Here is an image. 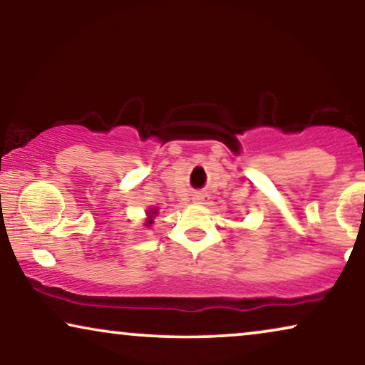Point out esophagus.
<instances>
[{"mask_svg":"<svg viewBox=\"0 0 365 365\" xmlns=\"http://www.w3.org/2000/svg\"><path fill=\"white\" fill-rule=\"evenodd\" d=\"M206 194H194V201L196 202H204L206 201Z\"/></svg>","mask_w":365,"mask_h":365,"instance_id":"esophagus-1","label":"esophagus"}]
</instances>
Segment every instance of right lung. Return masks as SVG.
I'll return each mask as SVG.
<instances>
[{"mask_svg": "<svg viewBox=\"0 0 365 365\" xmlns=\"http://www.w3.org/2000/svg\"><path fill=\"white\" fill-rule=\"evenodd\" d=\"M153 214H156V211H153V212L149 211V214H148V216H149V221H148V222H149V224H151V217H153Z\"/></svg>", "mask_w": 365, "mask_h": 365, "instance_id": "add662e5", "label": "right lung"}]
</instances>
